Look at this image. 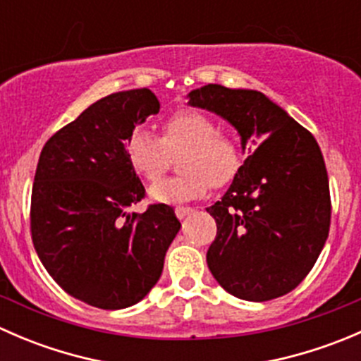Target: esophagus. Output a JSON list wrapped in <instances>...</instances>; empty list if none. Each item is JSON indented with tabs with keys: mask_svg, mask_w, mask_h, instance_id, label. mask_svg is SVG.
I'll return each instance as SVG.
<instances>
[{
	"mask_svg": "<svg viewBox=\"0 0 361 361\" xmlns=\"http://www.w3.org/2000/svg\"><path fill=\"white\" fill-rule=\"evenodd\" d=\"M192 207H183V206H178L176 209H174V213H176V216L180 218V220H183L185 216H187V214H190L192 213Z\"/></svg>",
	"mask_w": 361,
	"mask_h": 361,
	"instance_id": "obj_1",
	"label": "esophagus"
}]
</instances>
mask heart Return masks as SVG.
<instances>
[{"mask_svg": "<svg viewBox=\"0 0 361 361\" xmlns=\"http://www.w3.org/2000/svg\"><path fill=\"white\" fill-rule=\"evenodd\" d=\"M126 159L134 173L155 183L169 169L171 157L180 156L178 167L183 174L169 178L150 188L155 202L180 204L202 197L209 187L232 183L241 169L238 141L220 133L213 118L195 110H180L160 123L157 140L136 129L126 141Z\"/></svg>", "mask_w": 361, "mask_h": 361, "instance_id": "obj_1", "label": "heart"}]
</instances>
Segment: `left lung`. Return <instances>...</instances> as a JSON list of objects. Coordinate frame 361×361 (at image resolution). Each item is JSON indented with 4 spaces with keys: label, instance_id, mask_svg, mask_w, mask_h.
Instances as JSON below:
<instances>
[{
    "label": "left lung",
    "instance_id": "left-lung-1",
    "mask_svg": "<svg viewBox=\"0 0 361 361\" xmlns=\"http://www.w3.org/2000/svg\"><path fill=\"white\" fill-rule=\"evenodd\" d=\"M187 97L190 106L227 120L243 152L250 141L238 176L206 209L216 221L206 255L211 274L243 300L292 292L316 264L330 228L329 176L314 136L258 90L207 83Z\"/></svg>",
    "mask_w": 361,
    "mask_h": 361
}]
</instances>
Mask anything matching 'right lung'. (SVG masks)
Here are the masks:
<instances>
[{"label": "right lung", "instance_id": "right-lung-1", "mask_svg": "<svg viewBox=\"0 0 361 361\" xmlns=\"http://www.w3.org/2000/svg\"><path fill=\"white\" fill-rule=\"evenodd\" d=\"M159 110L148 89L110 94L57 130L39 154L32 245L57 285L94 307L113 311L143 300L181 227L167 204L127 211L145 197V187L123 147Z\"/></svg>", "mask_w": 361, "mask_h": 361}]
</instances>
